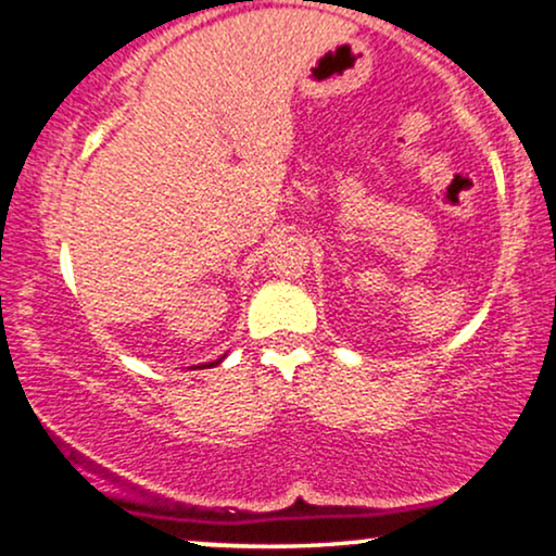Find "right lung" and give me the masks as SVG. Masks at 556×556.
Masks as SVG:
<instances>
[{
    "mask_svg": "<svg viewBox=\"0 0 556 556\" xmlns=\"http://www.w3.org/2000/svg\"><path fill=\"white\" fill-rule=\"evenodd\" d=\"M217 363H219V359H217ZM217 363H212V365H217ZM212 365H204V367H212Z\"/></svg>",
    "mask_w": 556,
    "mask_h": 556,
    "instance_id": "add662e5",
    "label": "right lung"
}]
</instances>
